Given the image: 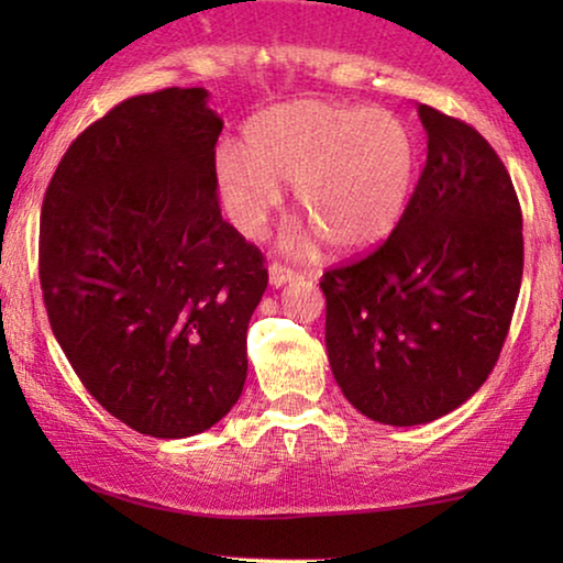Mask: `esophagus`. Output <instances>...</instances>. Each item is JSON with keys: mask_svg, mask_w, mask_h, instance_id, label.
I'll return each mask as SVG.
<instances>
[{"mask_svg": "<svg viewBox=\"0 0 563 563\" xmlns=\"http://www.w3.org/2000/svg\"><path fill=\"white\" fill-rule=\"evenodd\" d=\"M295 276H297V274L291 272L289 266H284V264H276V261H274L272 266H268V282H272V287H284V284L295 279Z\"/></svg>", "mask_w": 563, "mask_h": 563, "instance_id": "1", "label": "esophagus"}]
</instances>
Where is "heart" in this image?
Instances as JSON below:
<instances>
[{"instance_id": "heart-1", "label": "heart", "mask_w": 563, "mask_h": 563, "mask_svg": "<svg viewBox=\"0 0 563 563\" xmlns=\"http://www.w3.org/2000/svg\"><path fill=\"white\" fill-rule=\"evenodd\" d=\"M415 168V137L395 112L299 99L256 114L243 148H220L214 184L245 238L266 233L282 184H295L297 212L314 233L338 251H364L397 228ZM291 249L310 241L297 238Z\"/></svg>"}]
</instances>
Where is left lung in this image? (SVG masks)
I'll use <instances>...</instances> for the list:
<instances>
[{"mask_svg":"<svg viewBox=\"0 0 563 563\" xmlns=\"http://www.w3.org/2000/svg\"><path fill=\"white\" fill-rule=\"evenodd\" d=\"M428 161L397 228L328 268L325 345L345 399L384 426H422L487 382L520 295L522 214L495 148L420 104Z\"/></svg>","mask_w":563,"mask_h":563,"instance_id":"1","label":"left lung"}]
</instances>
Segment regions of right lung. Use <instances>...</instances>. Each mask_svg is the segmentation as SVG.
Wrapping results in <instances>:
<instances>
[{
  "mask_svg": "<svg viewBox=\"0 0 563 563\" xmlns=\"http://www.w3.org/2000/svg\"><path fill=\"white\" fill-rule=\"evenodd\" d=\"M207 91L130 97L60 158L41 212V287L84 387L137 433L187 438L241 397L264 253L220 214Z\"/></svg>",
  "mask_w": 563,
  "mask_h": 563,
  "instance_id": "1",
  "label": "right lung"
}]
</instances>
